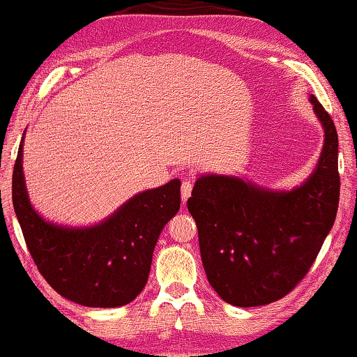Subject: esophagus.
<instances>
[{
    "label": "esophagus",
    "mask_w": 357,
    "mask_h": 357,
    "mask_svg": "<svg viewBox=\"0 0 357 357\" xmlns=\"http://www.w3.org/2000/svg\"><path fill=\"white\" fill-rule=\"evenodd\" d=\"M192 183L190 181H184L183 184H181V197H183V205H185V202L190 197V192H192Z\"/></svg>",
    "instance_id": "1"
}]
</instances>
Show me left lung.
I'll list each match as a JSON object with an SVG mask.
<instances>
[{"instance_id":"1","label":"left lung","mask_w":357,"mask_h":357,"mask_svg":"<svg viewBox=\"0 0 357 357\" xmlns=\"http://www.w3.org/2000/svg\"><path fill=\"white\" fill-rule=\"evenodd\" d=\"M326 141L316 172L290 192H269L238 178L197 179L188 210L197 222L202 263L222 300L263 306L289 295L316 261L340 200L338 135L311 96Z\"/></svg>"}]
</instances>
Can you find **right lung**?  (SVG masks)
Listing matches in <instances>:
<instances>
[{"instance_id": "1", "label": "right lung", "mask_w": 357, "mask_h": 357, "mask_svg": "<svg viewBox=\"0 0 357 357\" xmlns=\"http://www.w3.org/2000/svg\"><path fill=\"white\" fill-rule=\"evenodd\" d=\"M179 179L137 194L102 225L68 229L41 220L26 197L22 146L13 173V204L30 257L57 294L89 307H116L147 284L163 226L181 205Z\"/></svg>"}]
</instances>
